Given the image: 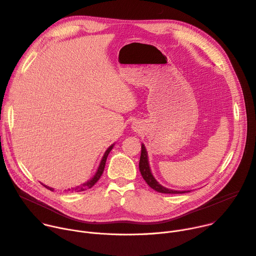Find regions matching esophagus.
I'll use <instances>...</instances> for the list:
<instances>
[{
    "label": "esophagus",
    "instance_id": "34e87169",
    "mask_svg": "<svg viewBox=\"0 0 256 256\" xmlns=\"http://www.w3.org/2000/svg\"><path fill=\"white\" fill-rule=\"evenodd\" d=\"M134 128H135V127H134Z\"/></svg>",
    "mask_w": 256,
    "mask_h": 256
}]
</instances>
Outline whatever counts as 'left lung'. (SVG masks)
I'll return each mask as SVG.
<instances>
[{
  "label": "left lung",
  "mask_w": 256,
  "mask_h": 256,
  "mask_svg": "<svg viewBox=\"0 0 256 256\" xmlns=\"http://www.w3.org/2000/svg\"><path fill=\"white\" fill-rule=\"evenodd\" d=\"M140 171L142 173V176L146 182L154 190L163 192V194H184L190 190H174L170 188H166L165 186H161L158 182L156 180L154 175L152 174L150 165H148V152L146 150L144 144H142V154H140Z\"/></svg>",
  "instance_id": "left-lung-1"
}]
</instances>
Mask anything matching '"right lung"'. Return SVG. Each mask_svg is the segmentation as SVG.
I'll use <instances>...</instances> for the list:
<instances>
[{
	"label": "right lung",
	"mask_w": 256,
	"mask_h": 256,
	"mask_svg": "<svg viewBox=\"0 0 256 256\" xmlns=\"http://www.w3.org/2000/svg\"><path fill=\"white\" fill-rule=\"evenodd\" d=\"M112 148H114V144H112L108 150H106V152H104V156H102V162H100V167H98V169H97V171H96V173H95V175L93 176V178L90 180H88L87 182H85V184H83L82 186H76V188H68V190H70V192H83V190H88V188H91L98 180H100V176L102 175V173H104V167H106V159H108V154H110V152L112 150ZM45 188H47L48 190H54V188H49V186H45V184H43Z\"/></svg>",
	"instance_id": "obj_1"
}]
</instances>
